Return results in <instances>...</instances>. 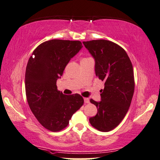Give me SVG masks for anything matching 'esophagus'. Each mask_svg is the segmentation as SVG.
I'll list each match as a JSON object with an SVG mask.
<instances>
[{"instance_id": "obj_1", "label": "esophagus", "mask_w": 160, "mask_h": 160, "mask_svg": "<svg viewBox=\"0 0 160 160\" xmlns=\"http://www.w3.org/2000/svg\"><path fill=\"white\" fill-rule=\"evenodd\" d=\"M84 102L85 103H88L90 102L88 98H84Z\"/></svg>"}]
</instances>
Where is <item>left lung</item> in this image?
Wrapping results in <instances>:
<instances>
[{"label":"left lung","instance_id":"obj_1","mask_svg":"<svg viewBox=\"0 0 160 160\" xmlns=\"http://www.w3.org/2000/svg\"><path fill=\"white\" fill-rule=\"evenodd\" d=\"M82 43L95 59L96 75L104 81L101 102L90 100L98 109L90 123L100 131H110L122 122L131 103L135 89L132 63L124 49L109 40Z\"/></svg>","mask_w":160,"mask_h":160}]
</instances>
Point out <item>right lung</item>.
<instances>
[{
    "instance_id": "1",
    "label": "right lung",
    "mask_w": 160,
    "mask_h": 160,
    "mask_svg": "<svg viewBox=\"0 0 160 160\" xmlns=\"http://www.w3.org/2000/svg\"><path fill=\"white\" fill-rule=\"evenodd\" d=\"M82 47L79 40H51L39 45L29 58L25 72L27 100L38 122L51 131L64 129L84 103L80 94L64 95L57 86L65 67Z\"/></svg>"
}]
</instances>
